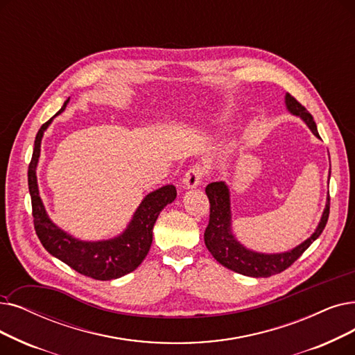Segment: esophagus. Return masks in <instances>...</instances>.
<instances>
[{
	"label": "esophagus",
	"instance_id": "obj_1",
	"mask_svg": "<svg viewBox=\"0 0 355 355\" xmlns=\"http://www.w3.org/2000/svg\"><path fill=\"white\" fill-rule=\"evenodd\" d=\"M206 173L207 171H206V168L203 165H198V164L193 165L189 169V171L186 173V175H184V178H182L184 189H194V187H197L198 184H200V181L205 178Z\"/></svg>",
	"mask_w": 355,
	"mask_h": 355
}]
</instances>
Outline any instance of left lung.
I'll list each match as a JSON object with an SVG mask.
<instances>
[{
    "label": "left lung",
    "mask_w": 355,
    "mask_h": 355,
    "mask_svg": "<svg viewBox=\"0 0 355 355\" xmlns=\"http://www.w3.org/2000/svg\"><path fill=\"white\" fill-rule=\"evenodd\" d=\"M286 105L291 114L299 116L306 123L307 128L312 130V133L319 137L312 114L288 92L286 94ZM206 194L210 203V219L205 230V243L209 252L223 267L248 277H270L288 268L319 238L329 218L331 198L328 194L325 210H323L320 222L311 238H307L291 251L280 254H261L245 248L242 243L236 241L232 230H230L232 214H230V198L226 184L223 181L210 182L206 187Z\"/></svg>",
    "instance_id": "8db88e82"
}]
</instances>
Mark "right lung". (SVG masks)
Listing matches in <instances>:
<instances>
[{"label":"right lung","mask_w":355,"mask_h":355,"mask_svg":"<svg viewBox=\"0 0 355 355\" xmlns=\"http://www.w3.org/2000/svg\"><path fill=\"white\" fill-rule=\"evenodd\" d=\"M69 98L55 116L65 110ZM51 123L52 119L39 129L35 141L33 157L28 165V191L30 197H32L33 223L37 238L51 255L62 261L72 270L94 280H113L132 272L141 266L148 255L152 243L153 225H155L161 210L175 200V187L164 186L149 193L142 200L139 207L136 209L125 232L119 236L97 242L75 239L49 219L39 196L36 166L40 157L42 137Z\"/></svg>","instance_id":"obj_1"}]
</instances>
